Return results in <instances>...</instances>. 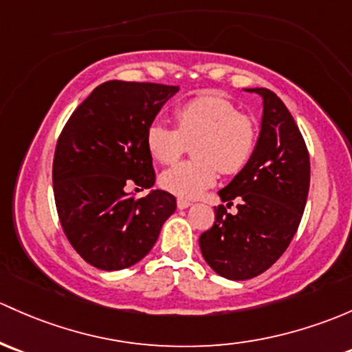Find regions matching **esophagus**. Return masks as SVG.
Returning <instances> with one entry per match:
<instances>
[{
  "mask_svg": "<svg viewBox=\"0 0 352 352\" xmlns=\"http://www.w3.org/2000/svg\"><path fill=\"white\" fill-rule=\"evenodd\" d=\"M177 206H179V209H187L188 206H192L190 201H187V199H177Z\"/></svg>",
  "mask_w": 352,
  "mask_h": 352,
  "instance_id": "34e87169",
  "label": "esophagus"
}]
</instances>
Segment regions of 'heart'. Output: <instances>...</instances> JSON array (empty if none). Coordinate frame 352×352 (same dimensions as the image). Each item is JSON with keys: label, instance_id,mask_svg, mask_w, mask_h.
Listing matches in <instances>:
<instances>
[{"label": "heart", "instance_id": "1", "mask_svg": "<svg viewBox=\"0 0 352 352\" xmlns=\"http://www.w3.org/2000/svg\"><path fill=\"white\" fill-rule=\"evenodd\" d=\"M177 128L162 121L148 126L146 145L151 157L164 165L175 164L188 145L197 160L172 166L162 175L166 190L194 199L214 186L219 170L226 175L241 172L253 157L258 126L228 99L199 96L175 109Z\"/></svg>", "mask_w": 352, "mask_h": 352}]
</instances>
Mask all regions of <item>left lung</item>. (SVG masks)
Listing matches in <instances>:
<instances>
[{"mask_svg":"<svg viewBox=\"0 0 352 352\" xmlns=\"http://www.w3.org/2000/svg\"><path fill=\"white\" fill-rule=\"evenodd\" d=\"M263 98L256 150L241 172L219 190L226 206L199 238L207 265L228 280L266 272L290 244L300 224L310 186V160L303 136L282 99L270 89H246Z\"/></svg>","mask_w":352,"mask_h":352,"instance_id":"left-lung-1","label":"left lung"}]
</instances>
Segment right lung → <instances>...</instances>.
Segmentation results:
<instances>
[{"instance_id":"1","label":"right lung","mask_w":352,"mask_h":352,"mask_svg":"<svg viewBox=\"0 0 352 352\" xmlns=\"http://www.w3.org/2000/svg\"><path fill=\"white\" fill-rule=\"evenodd\" d=\"M179 86L108 80L77 106L55 146V206L84 261L106 272L138 263L177 201L165 190L135 199L126 184H155L148 126Z\"/></svg>"}]
</instances>
